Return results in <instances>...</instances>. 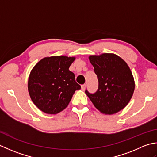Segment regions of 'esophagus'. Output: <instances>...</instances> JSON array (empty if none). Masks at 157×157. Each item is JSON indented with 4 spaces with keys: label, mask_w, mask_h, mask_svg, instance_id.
Wrapping results in <instances>:
<instances>
[{
    "label": "esophagus",
    "mask_w": 157,
    "mask_h": 157,
    "mask_svg": "<svg viewBox=\"0 0 157 157\" xmlns=\"http://www.w3.org/2000/svg\"><path fill=\"white\" fill-rule=\"evenodd\" d=\"M85 87H86V84H83L81 85V89L82 90H85Z\"/></svg>",
    "instance_id": "34e87169"
}]
</instances>
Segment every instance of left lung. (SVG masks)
<instances>
[{
	"instance_id": "8db88e82",
	"label": "left lung",
	"mask_w": 157,
	"mask_h": 157,
	"mask_svg": "<svg viewBox=\"0 0 157 157\" xmlns=\"http://www.w3.org/2000/svg\"><path fill=\"white\" fill-rule=\"evenodd\" d=\"M89 59L97 75L98 89L94 94L86 89L85 94L101 113H118L129 103L135 89L129 67L123 59L113 53L91 56Z\"/></svg>"
}]
</instances>
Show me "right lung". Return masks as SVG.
<instances>
[{
  "instance_id": "right-lung-1",
  "label": "right lung",
  "mask_w": 157,
  "mask_h": 157,
  "mask_svg": "<svg viewBox=\"0 0 157 157\" xmlns=\"http://www.w3.org/2000/svg\"><path fill=\"white\" fill-rule=\"evenodd\" d=\"M75 59L66 56L44 57L32 70L28 91L33 103L44 113L55 114L68 106L81 85L69 67Z\"/></svg>"
}]
</instances>
